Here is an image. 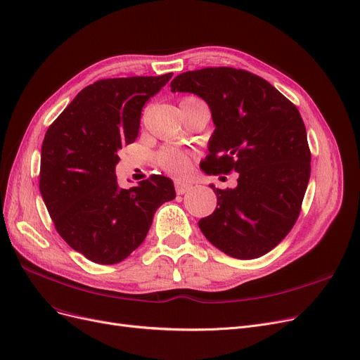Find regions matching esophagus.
Returning <instances> with one entry per match:
<instances>
[{
    "mask_svg": "<svg viewBox=\"0 0 360 360\" xmlns=\"http://www.w3.org/2000/svg\"><path fill=\"white\" fill-rule=\"evenodd\" d=\"M174 186H176V192H177V195H184L186 192H189V191L192 189V183H189V181H184V180H180V179H177V180L174 181Z\"/></svg>",
    "mask_w": 360,
    "mask_h": 360,
    "instance_id": "obj_1",
    "label": "esophagus"
}]
</instances>
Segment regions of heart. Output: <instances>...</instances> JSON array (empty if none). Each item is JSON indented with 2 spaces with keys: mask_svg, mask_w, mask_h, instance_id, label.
Returning <instances> with one entry per match:
<instances>
[{
  "mask_svg": "<svg viewBox=\"0 0 360 360\" xmlns=\"http://www.w3.org/2000/svg\"><path fill=\"white\" fill-rule=\"evenodd\" d=\"M188 100H198L195 97H188L183 98L181 102H188ZM158 162L160 165L168 171L172 172V174H183V172L188 171L189 164H191V158L189 153H186L184 150L176 149V148H165L158 155Z\"/></svg>",
  "mask_w": 360,
  "mask_h": 360,
  "instance_id": "heart-1",
  "label": "heart"
}]
</instances>
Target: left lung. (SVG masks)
I'll return each mask as SVG.
<instances>
[{
	"label": "left lung",
	"instance_id": "8db88e82",
	"mask_svg": "<svg viewBox=\"0 0 360 360\" xmlns=\"http://www.w3.org/2000/svg\"><path fill=\"white\" fill-rule=\"evenodd\" d=\"M172 93L204 98L215 130L200 169L239 174L233 189H215L217 208L200 232L224 254L262 257L290 233L310 179V149L298 109L266 79L233 68L183 72Z\"/></svg>",
	"mask_w": 360,
	"mask_h": 360
}]
</instances>
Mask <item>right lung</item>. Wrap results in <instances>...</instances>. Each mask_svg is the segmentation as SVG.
Wrapping results in <instances>:
<instances>
[{"mask_svg":"<svg viewBox=\"0 0 360 360\" xmlns=\"http://www.w3.org/2000/svg\"><path fill=\"white\" fill-rule=\"evenodd\" d=\"M172 74L100 79L81 90L46 133L39 192L59 235L98 264H117L145 240L155 211L176 198L152 176L121 189L118 150L139 134L141 109Z\"/></svg>","mask_w":360,"mask_h":360,"instance_id":"obj_1","label":"right lung"}]
</instances>
